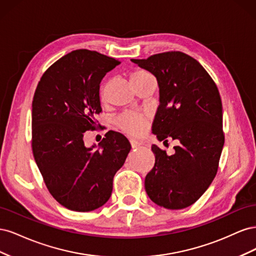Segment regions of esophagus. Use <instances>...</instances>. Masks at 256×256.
Instances as JSON below:
<instances>
[{
	"instance_id": "34e87169",
	"label": "esophagus",
	"mask_w": 256,
	"mask_h": 256,
	"mask_svg": "<svg viewBox=\"0 0 256 256\" xmlns=\"http://www.w3.org/2000/svg\"><path fill=\"white\" fill-rule=\"evenodd\" d=\"M130 144H131V147H132V148H138V147H140L142 145L141 142L136 141V140H130Z\"/></svg>"
}]
</instances>
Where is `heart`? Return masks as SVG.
Instances as JSON below:
<instances>
[{
    "label": "heart",
    "mask_w": 256,
    "mask_h": 256,
    "mask_svg": "<svg viewBox=\"0 0 256 256\" xmlns=\"http://www.w3.org/2000/svg\"><path fill=\"white\" fill-rule=\"evenodd\" d=\"M130 79L134 84H136L138 82L152 79V76L150 72L142 70V69H138V70H134L131 74ZM116 124H118V126L124 131V132L134 136H138L143 134L146 129V120L142 115L134 113H122L116 118Z\"/></svg>",
    "instance_id": "obj_1"
}]
</instances>
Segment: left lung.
Returning a JSON list of instances; mask_svg holds the SVG:
<instances>
[{"mask_svg":"<svg viewBox=\"0 0 256 256\" xmlns=\"http://www.w3.org/2000/svg\"><path fill=\"white\" fill-rule=\"evenodd\" d=\"M131 62L158 81L152 134L164 143L180 142L171 156L152 146L156 160L145 177L146 193L161 207L186 208L203 196L218 171L224 145L218 88L196 60L180 51Z\"/></svg>","mask_w":256,"mask_h":256,"instance_id":"1","label":"left lung"}]
</instances>
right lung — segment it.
I'll return each mask as SVG.
<instances>
[{
	"mask_svg": "<svg viewBox=\"0 0 256 256\" xmlns=\"http://www.w3.org/2000/svg\"><path fill=\"white\" fill-rule=\"evenodd\" d=\"M118 60L86 49L60 58L46 72L32 102V150L51 196L74 212L104 205L113 177L125 164L131 145L122 134L108 131L86 147L85 131L95 129L102 112L99 88Z\"/></svg>",
	"mask_w": 256,
	"mask_h": 256,
	"instance_id": "1",
	"label": "right lung"
}]
</instances>
